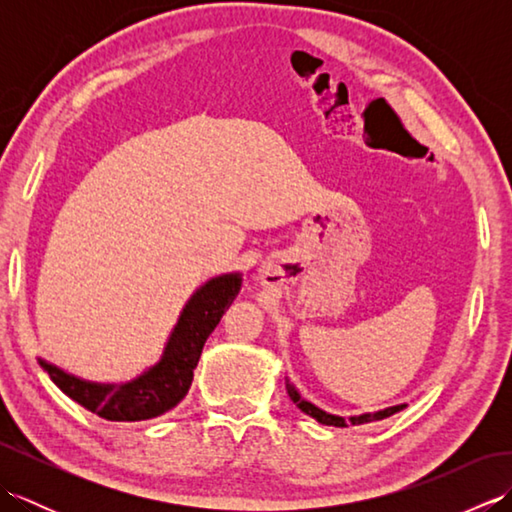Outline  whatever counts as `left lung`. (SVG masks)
<instances>
[{"label":"left lung","instance_id":"8db88e82","mask_svg":"<svg viewBox=\"0 0 512 512\" xmlns=\"http://www.w3.org/2000/svg\"><path fill=\"white\" fill-rule=\"evenodd\" d=\"M286 389H288V396H290V400L295 402V405H297L303 413H306V416L314 418V420L321 422V424H330V427H347V424H365V422L383 420V418L394 416L396 411H400V409H405V407H407L405 402H402V405H394V407L380 409V411H374V413H361V416H350V418L345 420L343 416H334V413H328V411L319 409L317 405H312L310 400H306V398H303V396L299 394L297 387L292 385L288 378H286Z\"/></svg>","mask_w":512,"mask_h":512}]
</instances>
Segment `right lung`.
<instances>
[{
  "mask_svg": "<svg viewBox=\"0 0 512 512\" xmlns=\"http://www.w3.org/2000/svg\"><path fill=\"white\" fill-rule=\"evenodd\" d=\"M239 290H242V273H224L204 281L184 303L158 363L147 367L134 380L96 383L65 372L41 356L37 361L65 396L99 418L114 422L158 418L187 396L202 347Z\"/></svg>",
  "mask_w": 512,
  "mask_h": 512,
  "instance_id": "add662e5",
  "label": "right lung"
}]
</instances>
